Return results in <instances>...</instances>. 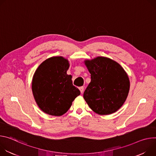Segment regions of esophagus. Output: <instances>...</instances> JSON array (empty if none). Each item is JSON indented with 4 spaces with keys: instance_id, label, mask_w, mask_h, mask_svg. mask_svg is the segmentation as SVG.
I'll list each match as a JSON object with an SVG mask.
<instances>
[{
    "instance_id": "esophagus-1",
    "label": "esophagus",
    "mask_w": 156,
    "mask_h": 156,
    "mask_svg": "<svg viewBox=\"0 0 156 156\" xmlns=\"http://www.w3.org/2000/svg\"><path fill=\"white\" fill-rule=\"evenodd\" d=\"M79 90H80V92H81V94H82L83 92V87H80L79 88Z\"/></svg>"
}]
</instances>
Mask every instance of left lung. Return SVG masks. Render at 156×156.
Wrapping results in <instances>:
<instances>
[{
    "mask_svg": "<svg viewBox=\"0 0 156 156\" xmlns=\"http://www.w3.org/2000/svg\"><path fill=\"white\" fill-rule=\"evenodd\" d=\"M83 62L91 77L83 93L85 101L98 115L115 113L124 104L129 91L126 72L119 63L107 57L98 56Z\"/></svg>",
    "mask_w": 156,
    "mask_h": 156,
    "instance_id": "8db88e82",
    "label": "left lung"
}]
</instances>
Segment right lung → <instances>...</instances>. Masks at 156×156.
<instances>
[{"label":"right lung","instance_id":"right-lung-1","mask_svg":"<svg viewBox=\"0 0 156 156\" xmlns=\"http://www.w3.org/2000/svg\"><path fill=\"white\" fill-rule=\"evenodd\" d=\"M69 66L68 59L54 56L44 61L34 73L33 95L40 110L48 115L62 116L80 94L73 85L72 76L67 74Z\"/></svg>","mask_w":156,"mask_h":156}]
</instances>
